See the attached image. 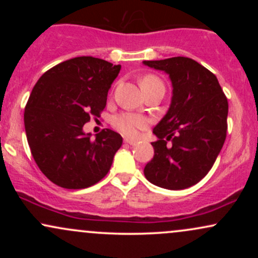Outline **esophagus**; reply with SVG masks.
I'll return each mask as SVG.
<instances>
[{
    "instance_id": "obj_1",
    "label": "esophagus",
    "mask_w": 258,
    "mask_h": 258,
    "mask_svg": "<svg viewBox=\"0 0 258 258\" xmlns=\"http://www.w3.org/2000/svg\"><path fill=\"white\" fill-rule=\"evenodd\" d=\"M125 143H126V144H130V146H135V144L137 143V141H135V139L125 138Z\"/></svg>"
}]
</instances>
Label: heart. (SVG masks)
<instances>
[{"label": "heart", "instance_id": "1", "mask_svg": "<svg viewBox=\"0 0 258 258\" xmlns=\"http://www.w3.org/2000/svg\"><path fill=\"white\" fill-rule=\"evenodd\" d=\"M139 84H141L143 91L147 90V88L154 87V86L164 85L158 76L152 75V74L144 75L139 81ZM112 125L115 126L117 131H120L127 137H136L141 130H144L148 126V120L142 115L132 114V112H122V114L114 117Z\"/></svg>", "mask_w": 258, "mask_h": 258}]
</instances>
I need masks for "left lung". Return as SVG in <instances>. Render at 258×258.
<instances>
[{
    "label": "left lung",
    "instance_id": "left-lung-1",
    "mask_svg": "<svg viewBox=\"0 0 258 258\" xmlns=\"http://www.w3.org/2000/svg\"><path fill=\"white\" fill-rule=\"evenodd\" d=\"M172 82V100L154 127V156L144 167L153 184L179 190L197 184L214 166L227 137L228 100L218 80L186 57L144 60Z\"/></svg>",
    "mask_w": 258,
    "mask_h": 258
}]
</instances>
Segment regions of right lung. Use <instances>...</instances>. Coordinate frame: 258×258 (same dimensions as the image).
<instances>
[{
  "label": "right lung",
  "instance_id": "obj_1",
  "mask_svg": "<svg viewBox=\"0 0 258 258\" xmlns=\"http://www.w3.org/2000/svg\"><path fill=\"white\" fill-rule=\"evenodd\" d=\"M121 65L94 57H76L38 79L26 103L24 125L32 158L44 176L61 188L96 184L110 170L122 137L103 130L96 139L84 132L99 117Z\"/></svg>",
  "mask_w": 258,
  "mask_h": 258
}]
</instances>
